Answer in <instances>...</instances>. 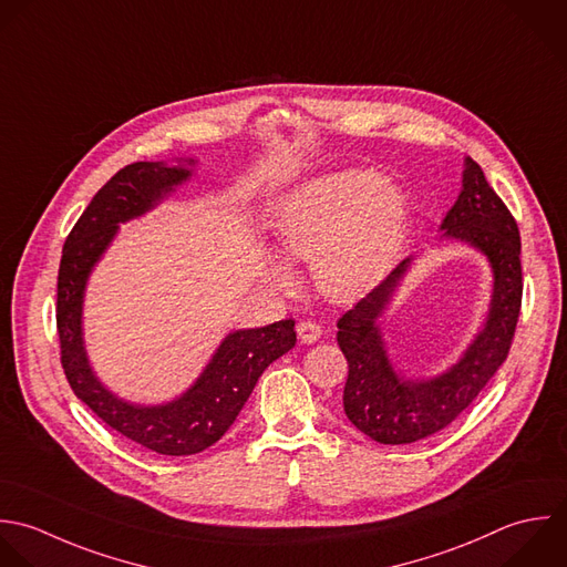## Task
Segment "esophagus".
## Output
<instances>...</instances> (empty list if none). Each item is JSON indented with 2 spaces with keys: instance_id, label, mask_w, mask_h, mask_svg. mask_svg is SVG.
Masks as SVG:
<instances>
[{
  "instance_id": "1",
  "label": "esophagus",
  "mask_w": 567,
  "mask_h": 567,
  "mask_svg": "<svg viewBox=\"0 0 567 567\" xmlns=\"http://www.w3.org/2000/svg\"><path fill=\"white\" fill-rule=\"evenodd\" d=\"M296 333H298L300 342H305V344H313V342H316V340L322 336V329H320L316 322L302 320V322H298V327H296Z\"/></svg>"
}]
</instances>
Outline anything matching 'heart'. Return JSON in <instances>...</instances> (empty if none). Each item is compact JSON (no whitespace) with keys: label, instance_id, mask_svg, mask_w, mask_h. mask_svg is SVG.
<instances>
[{"label":"heart","instance_id":"heart-1","mask_svg":"<svg viewBox=\"0 0 567 567\" xmlns=\"http://www.w3.org/2000/svg\"><path fill=\"white\" fill-rule=\"evenodd\" d=\"M404 227L402 194L367 169L329 174L298 187L276 218L282 249L311 260L318 289L338 300L364 293L386 274ZM271 280L291 287V267L274 260Z\"/></svg>","mask_w":567,"mask_h":567}]
</instances>
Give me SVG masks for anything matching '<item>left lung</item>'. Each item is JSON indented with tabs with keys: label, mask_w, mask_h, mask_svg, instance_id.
Instances as JSON below:
<instances>
[{
	"label": "left lung",
	"mask_w": 567,
	"mask_h": 567,
	"mask_svg": "<svg viewBox=\"0 0 567 567\" xmlns=\"http://www.w3.org/2000/svg\"><path fill=\"white\" fill-rule=\"evenodd\" d=\"M462 194L446 214L444 236L480 249L495 276L484 329L462 360L433 380H406L386 358L378 318L386 309L411 258L338 320V344L349 362L344 413L351 424L380 444H413L455 422L506 362L522 311V238L506 203L468 156Z\"/></svg>",
	"instance_id": "left-lung-1"
}]
</instances>
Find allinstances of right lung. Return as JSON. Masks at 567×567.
Masks as SVG:
<instances>
[{
	"instance_id": "obj_1",
	"label": "right lung",
	"mask_w": 567,
	"mask_h": 567,
	"mask_svg": "<svg viewBox=\"0 0 567 567\" xmlns=\"http://www.w3.org/2000/svg\"><path fill=\"white\" fill-rule=\"evenodd\" d=\"M189 165L194 161L189 158ZM185 167L138 161L118 169L90 200L65 238L56 278L61 367L74 395L110 429L158 455H196L216 444L238 417L262 371L296 347L293 320L229 333L194 386L161 406H136L112 395L92 373L83 349L85 280L114 238L118 223L136 218L189 178Z\"/></svg>"
}]
</instances>
